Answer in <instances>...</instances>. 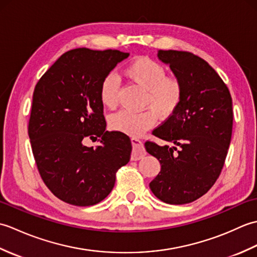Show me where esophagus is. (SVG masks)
Returning <instances> with one entry per match:
<instances>
[{
    "label": "esophagus",
    "mask_w": 257,
    "mask_h": 257,
    "mask_svg": "<svg viewBox=\"0 0 257 257\" xmlns=\"http://www.w3.org/2000/svg\"><path fill=\"white\" fill-rule=\"evenodd\" d=\"M132 144L134 147V151L132 155V160H139L146 155V150L144 148L143 141L138 138H132Z\"/></svg>",
    "instance_id": "obj_1"
}]
</instances>
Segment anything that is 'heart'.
<instances>
[{
    "label": "heart",
    "instance_id": "heart-1",
    "mask_svg": "<svg viewBox=\"0 0 257 257\" xmlns=\"http://www.w3.org/2000/svg\"><path fill=\"white\" fill-rule=\"evenodd\" d=\"M130 81L145 88L143 111L120 110L112 114L109 124L113 130L130 136H141L157 123L158 116L167 119L176 112L182 100V85L174 76H167L161 64L148 57L136 58L124 69ZM120 80L116 74H108L99 87V98L108 109L116 108Z\"/></svg>",
    "mask_w": 257,
    "mask_h": 257
}]
</instances>
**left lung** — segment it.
Returning a JSON list of instances; mask_svg holds the SVG:
<instances>
[{
    "mask_svg": "<svg viewBox=\"0 0 257 257\" xmlns=\"http://www.w3.org/2000/svg\"><path fill=\"white\" fill-rule=\"evenodd\" d=\"M157 56L181 81L182 100L152 133L167 145L145 144L161 165L149 187L165 203L187 204L212 188L224 166L232 137V97L219 74L201 57L172 50H159Z\"/></svg>",
    "mask_w": 257,
    "mask_h": 257,
    "instance_id": "1",
    "label": "left lung"
}]
</instances>
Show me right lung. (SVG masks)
Returning <instances> with one entry per match:
<instances>
[{"label":"right lung","mask_w":257,"mask_h":257,"mask_svg":"<svg viewBox=\"0 0 257 257\" xmlns=\"http://www.w3.org/2000/svg\"><path fill=\"white\" fill-rule=\"evenodd\" d=\"M128 56L117 50L75 48L35 86L29 122L32 151L43 181L66 203H99L111 192L118 169L130 160L132 141L120 132H106L99 98L102 79ZM86 137H99L101 145L86 147Z\"/></svg>","instance_id":"add662e5"}]
</instances>
